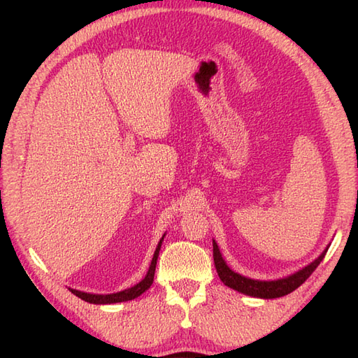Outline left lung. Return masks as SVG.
I'll return each mask as SVG.
<instances>
[{"instance_id":"8db88e82","label":"left lung","mask_w":358,"mask_h":358,"mask_svg":"<svg viewBox=\"0 0 358 358\" xmlns=\"http://www.w3.org/2000/svg\"><path fill=\"white\" fill-rule=\"evenodd\" d=\"M212 246H214V263H215V269L218 272L220 280L223 283L234 289V291L241 292L249 296H255V299H278V296H283L291 294L295 291L296 287L301 286L305 281L309 278L310 273L315 271V268L320 262L324 258L326 252H328V248H326L323 252L318 255L313 263L306 264L305 268L299 269L296 272L291 273V275L283 277V278H277V280H255V278H249L241 275V273L232 271L227 263L224 262V258L220 252V248L217 245L215 240H212Z\"/></svg>"}]
</instances>
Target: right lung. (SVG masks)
I'll return each instance as SVG.
<instances>
[{"label":"right lung","instance_id":"add662e5","mask_svg":"<svg viewBox=\"0 0 358 358\" xmlns=\"http://www.w3.org/2000/svg\"><path fill=\"white\" fill-rule=\"evenodd\" d=\"M166 237V234L163 235L162 238H159L157 249L154 252V257H152V262L149 266V271L144 278L140 281V283H136L132 287H127L124 291H120L115 294H89V292H83V291H77V289H71V292L73 295H77L78 299L85 300L87 303H92V305H113V303H121V301H129V300H134L136 296H140L143 292H146L148 289L150 287V285L154 283V275H155V266H157V260H158V254H159V249H162L163 245V240Z\"/></svg>","mask_w":358,"mask_h":358}]
</instances>
